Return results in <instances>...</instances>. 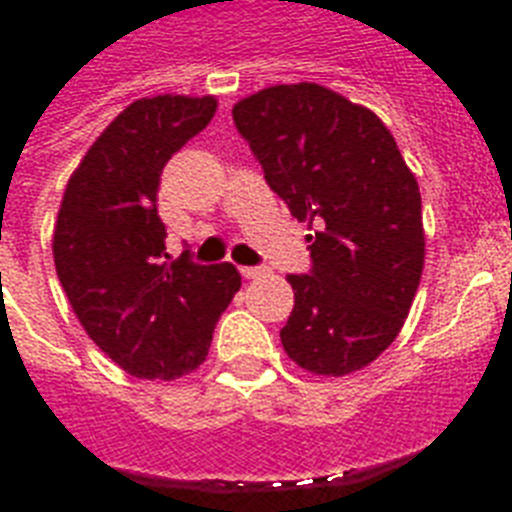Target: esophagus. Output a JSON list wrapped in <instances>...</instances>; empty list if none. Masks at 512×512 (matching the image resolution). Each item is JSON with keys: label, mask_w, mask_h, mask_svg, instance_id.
Instances as JSON below:
<instances>
[{"label": "esophagus", "mask_w": 512, "mask_h": 512, "mask_svg": "<svg viewBox=\"0 0 512 512\" xmlns=\"http://www.w3.org/2000/svg\"><path fill=\"white\" fill-rule=\"evenodd\" d=\"M239 271L244 279H257V276H263L265 268L263 265H244V268H239Z\"/></svg>", "instance_id": "34e87169"}]
</instances>
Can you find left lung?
Returning a JSON list of instances; mask_svg holds the SVG:
<instances>
[{"instance_id":"1","label":"left lung","mask_w":512,"mask_h":512,"mask_svg":"<svg viewBox=\"0 0 512 512\" xmlns=\"http://www.w3.org/2000/svg\"><path fill=\"white\" fill-rule=\"evenodd\" d=\"M233 122L289 212L313 228L311 271L292 273L281 345L305 372L372 364L404 327L425 265L420 185L369 108L313 82L276 84Z\"/></svg>"}]
</instances>
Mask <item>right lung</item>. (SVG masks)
I'll return each instance as SVG.
<instances>
[{
    "instance_id": "add662e5",
    "label": "right lung",
    "mask_w": 512,
    "mask_h": 512,
    "mask_svg": "<svg viewBox=\"0 0 512 512\" xmlns=\"http://www.w3.org/2000/svg\"><path fill=\"white\" fill-rule=\"evenodd\" d=\"M217 100L140 98L71 175L52 233L60 287L92 342L124 372L175 380L199 369L239 292L231 263L170 260L156 193L164 164L215 116Z\"/></svg>"
}]
</instances>
